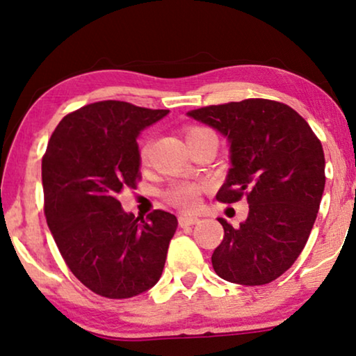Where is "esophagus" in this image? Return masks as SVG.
<instances>
[{
  "instance_id": "34e87169",
  "label": "esophagus",
  "mask_w": 356,
  "mask_h": 356,
  "mask_svg": "<svg viewBox=\"0 0 356 356\" xmlns=\"http://www.w3.org/2000/svg\"><path fill=\"white\" fill-rule=\"evenodd\" d=\"M200 219L198 217H190V216H179V225L185 229V227H190V225H195L198 224Z\"/></svg>"
}]
</instances>
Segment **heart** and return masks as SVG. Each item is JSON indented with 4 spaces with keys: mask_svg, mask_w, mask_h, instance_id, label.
Masks as SVG:
<instances>
[{
    "mask_svg": "<svg viewBox=\"0 0 356 356\" xmlns=\"http://www.w3.org/2000/svg\"><path fill=\"white\" fill-rule=\"evenodd\" d=\"M204 137H216L214 132L208 127L203 126H188L185 127V140L188 145L195 144ZM148 142H144L140 145L139 158L140 163L144 164L148 160ZM201 192H203V185L196 182H177L171 185L164 193V198L169 204H172L174 208L180 211H195L201 203Z\"/></svg>",
    "mask_w": 356,
    "mask_h": 356,
    "instance_id": "heart-1",
    "label": "heart"
}]
</instances>
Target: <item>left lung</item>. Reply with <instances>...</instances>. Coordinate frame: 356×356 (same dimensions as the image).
<instances>
[{
  "instance_id": "1",
  "label": "left lung",
  "mask_w": 356,
  "mask_h": 356,
  "mask_svg": "<svg viewBox=\"0 0 356 356\" xmlns=\"http://www.w3.org/2000/svg\"><path fill=\"white\" fill-rule=\"evenodd\" d=\"M230 142L232 168L216 198L246 196L248 219L224 227L212 252L214 272L230 283L261 286L299 257L314 229L325 190V153L309 123L289 105L268 99L190 110Z\"/></svg>"
}]
</instances>
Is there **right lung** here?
Here are the masks:
<instances>
[{
	"mask_svg": "<svg viewBox=\"0 0 356 356\" xmlns=\"http://www.w3.org/2000/svg\"><path fill=\"white\" fill-rule=\"evenodd\" d=\"M169 110L121 100L68 113L52 132L41 161L44 216L70 272L108 299L145 293L160 280L177 229L171 212L127 214L118 195L137 188V136Z\"/></svg>",
	"mask_w": 356,
	"mask_h": 356,
	"instance_id": "1",
	"label": "right lung"
}]
</instances>
